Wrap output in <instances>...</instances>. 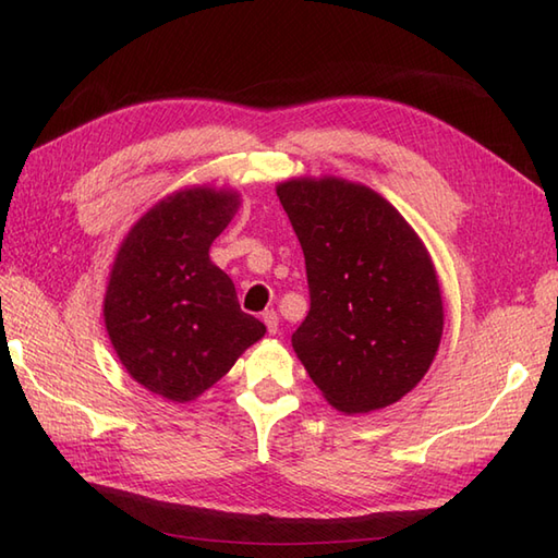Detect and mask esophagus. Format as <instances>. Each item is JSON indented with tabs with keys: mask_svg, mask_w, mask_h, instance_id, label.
I'll use <instances>...</instances> for the list:
<instances>
[{
	"mask_svg": "<svg viewBox=\"0 0 558 558\" xmlns=\"http://www.w3.org/2000/svg\"><path fill=\"white\" fill-rule=\"evenodd\" d=\"M264 324H266V328H268V333H270V336H276V333H278V314H276V312H272V310L264 312Z\"/></svg>",
	"mask_w": 558,
	"mask_h": 558,
	"instance_id": "34e87169",
	"label": "esophagus"
}]
</instances>
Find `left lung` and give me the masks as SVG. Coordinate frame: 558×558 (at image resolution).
I'll use <instances>...</instances> for the list:
<instances>
[{
    "mask_svg": "<svg viewBox=\"0 0 558 558\" xmlns=\"http://www.w3.org/2000/svg\"><path fill=\"white\" fill-rule=\"evenodd\" d=\"M302 244L312 310L292 348L328 405L364 414L417 386L444 336L434 260L412 225L360 182L276 186Z\"/></svg>",
    "mask_w": 558,
    "mask_h": 558,
    "instance_id": "obj_1",
    "label": "left lung"
}]
</instances>
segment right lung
<instances>
[{"label":"right lung","mask_w":558,"mask_h":558,"mask_svg":"<svg viewBox=\"0 0 558 558\" xmlns=\"http://www.w3.org/2000/svg\"><path fill=\"white\" fill-rule=\"evenodd\" d=\"M240 204L234 189H180L148 208L117 248L105 328L129 376L165 400L198 398L266 333L208 256Z\"/></svg>","instance_id":"add662e5"}]
</instances>
